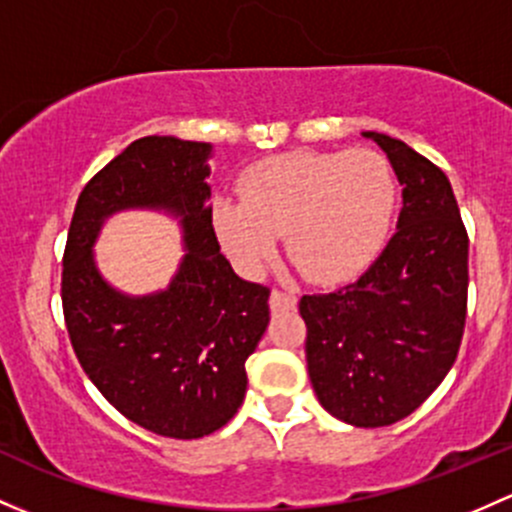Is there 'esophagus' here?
Segmentation results:
<instances>
[{"mask_svg": "<svg viewBox=\"0 0 512 512\" xmlns=\"http://www.w3.org/2000/svg\"><path fill=\"white\" fill-rule=\"evenodd\" d=\"M272 311H289L297 309V297L292 292H282V289H274L270 297Z\"/></svg>", "mask_w": 512, "mask_h": 512, "instance_id": "34e87169", "label": "esophagus"}]
</instances>
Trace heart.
Masks as SVG:
<instances>
[{
	"label": "heart",
	"mask_w": 512,
	"mask_h": 512,
	"mask_svg": "<svg viewBox=\"0 0 512 512\" xmlns=\"http://www.w3.org/2000/svg\"><path fill=\"white\" fill-rule=\"evenodd\" d=\"M395 193V174L373 149L279 154L242 174L240 198H215V235L242 272L255 274L284 233L306 277L343 282L385 245Z\"/></svg>",
	"instance_id": "obj_1"
}]
</instances>
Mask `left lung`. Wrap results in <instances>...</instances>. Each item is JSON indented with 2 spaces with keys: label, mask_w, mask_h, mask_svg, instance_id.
I'll use <instances>...</instances> for the list:
<instances>
[{
  "label": "left lung",
  "mask_w": 512,
  "mask_h": 512,
  "mask_svg": "<svg viewBox=\"0 0 512 512\" xmlns=\"http://www.w3.org/2000/svg\"><path fill=\"white\" fill-rule=\"evenodd\" d=\"M402 186L397 233L353 284L306 294V365L328 414L387 427L412 414L454 365L466 324L469 235L449 179L400 139L363 132Z\"/></svg>",
  "instance_id": "8db88e82"
}]
</instances>
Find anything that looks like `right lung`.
<instances>
[{"mask_svg":"<svg viewBox=\"0 0 512 512\" xmlns=\"http://www.w3.org/2000/svg\"><path fill=\"white\" fill-rule=\"evenodd\" d=\"M213 147L142 137L83 188L63 255L61 299L73 351L129 422L171 439H201L245 400V360L270 324V289L238 277L220 252L208 206ZM166 210L187 255L170 287L129 298L101 279L92 245L110 214Z\"/></svg>","mask_w":512,"mask_h":512,"instance_id":"add662e5","label":"right lung"}]
</instances>
